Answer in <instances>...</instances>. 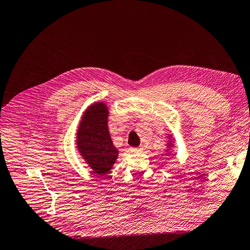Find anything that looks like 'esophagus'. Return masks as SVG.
<instances>
[{
	"mask_svg": "<svg viewBox=\"0 0 250 250\" xmlns=\"http://www.w3.org/2000/svg\"><path fill=\"white\" fill-rule=\"evenodd\" d=\"M130 150L132 151V153H139V151L143 150V147H131Z\"/></svg>",
	"mask_w": 250,
	"mask_h": 250,
	"instance_id": "esophagus-1",
	"label": "esophagus"
}]
</instances>
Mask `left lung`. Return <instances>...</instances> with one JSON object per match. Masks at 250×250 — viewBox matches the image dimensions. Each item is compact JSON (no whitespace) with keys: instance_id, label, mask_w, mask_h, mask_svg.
I'll use <instances>...</instances> for the list:
<instances>
[{"instance_id":"8db88e82","label":"left lung","mask_w":250,"mask_h":250,"mask_svg":"<svg viewBox=\"0 0 250 250\" xmlns=\"http://www.w3.org/2000/svg\"><path fill=\"white\" fill-rule=\"evenodd\" d=\"M168 138H169V141H168V143H167V150H166V151H167V154L168 153H170V150H171V148H172L173 147V142H172V136H171V134L168 136Z\"/></svg>"}]
</instances>
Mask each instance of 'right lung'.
Listing matches in <instances>:
<instances>
[{
    "label": "right lung",
    "instance_id": "right-lung-1",
    "mask_svg": "<svg viewBox=\"0 0 250 250\" xmlns=\"http://www.w3.org/2000/svg\"><path fill=\"white\" fill-rule=\"evenodd\" d=\"M108 115L105 103L96 102L83 112L77 130L78 151L97 175L108 173L119 154L108 131Z\"/></svg>",
    "mask_w": 250,
    "mask_h": 250
}]
</instances>
